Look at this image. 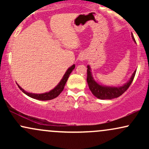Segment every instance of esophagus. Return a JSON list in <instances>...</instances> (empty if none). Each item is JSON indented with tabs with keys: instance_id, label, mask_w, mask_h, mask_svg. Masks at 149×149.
Here are the masks:
<instances>
[{
	"instance_id": "obj_1",
	"label": "esophagus",
	"mask_w": 149,
	"mask_h": 149,
	"mask_svg": "<svg viewBox=\"0 0 149 149\" xmlns=\"http://www.w3.org/2000/svg\"><path fill=\"white\" fill-rule=\"evenodd\" d=\"M86 57L87 56L85 53H80L79 57H78V59H79V60L80 61H84L86 59Z\"/></svg>"
}]
</instances>
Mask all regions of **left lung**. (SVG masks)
I'll list each match as a JSON object with an SVG mask.
<instances>
[{"instance_id":"1","label":"left lung","mask_w":149,"mask_h":149,"mask_svg":"<svg viewBox=\"0 0 149 149\" xmlns=\"http://www.w3.org/2000/svg\"><path fill=\"white\" fill-rule=\"evenodd\" d=\"M132 38L135 42V39L133 36V34H132ZM87 67H88V69H87V73H88L87 82H88L89 88H90L92 93L94 95V96L96 97L97 98L100 99V100H112V99L117 98V97L122 95L127 90L128 88L130 86L131 83H132L133 80H134L135 73H136V71H134L130 77V79L129 80V81L125 83L122 86H104V85H100L95 81L93 77H92L90 66L88 65Z\"/></svg>"}]
</instances>
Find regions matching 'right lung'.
<instances>
[{
    "instance_id": "1",
    "label": "right lung",
    "mask_w": 149,
    "mask_h": 149,
    "mask_svg": "<svg viewBox=\"0 0 149 149\" xmlns=\"http://www.w3.org/2000/svg\"><path fill=\"white\" fill-rule=\"evenodd\" d=\"M75 69V65L73 64L71 67H69V69H67V71H66L65 74L63 76V78H61L60 82L59 83L57 86L55 87L54 89H52V90L48 92H45V93L42 94H35V93H30V92H26L24 89H22L19 85H18V87L19 88L20 90H22L25 95H26L27 96L31 97L33 99H36V100H42V101H46V100H53V99L56 98V97L59 96L60 95V93L63 91L64 90L65 84H66V81H67L68 78H69V75L71 74V73L72 72V71Z\"/></svg>"
}]
</instances>
